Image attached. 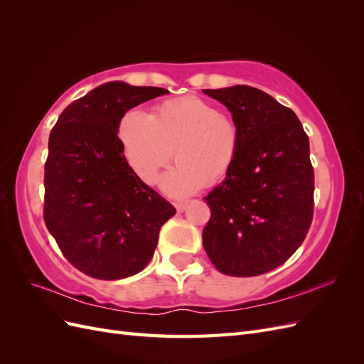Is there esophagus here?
I'll return each instance as SVG.
<instances>
[{
  "mask_svg": "<svg viewBox=\"0 0 364 364\" xmlns=\"http://www.w3.org/2000/svg\"><path fill=\"white\" fill-rule=\"evenodd\" d=\"M174 206H176V209H178V213H183L186 206H188V202H176Z\"/></svg>",
  "mask_w": 364,
  "mask_h": 364,
  "instance_id": "obj_1",
  "label": "esophagus"
}]
</instances>
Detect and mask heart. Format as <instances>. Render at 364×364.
<instances>
[{"mask_svg":"<svg viewBox=\"0 0 364 364\" xmlns=\"http://www.w3.org/2000/svg\"><path fill=\"white\" fill-rule=\"evenodd\" d=\"M118 136L129 167L153 183L174 153L176 167L161 179L171 196H186L203 183L222 181L240 153V129L232 117L199 97L167 100L147 114L129 109L121 117Z\"/></svg>","mask_w":364,"mask_h":364,"instance_id":"b5f03b06","label":"heart"}]
</instances>
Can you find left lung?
<instances>
[{
	"label": "left lung",
	"instance_id": "1",
	"mask_svg": "<svg viewBox=\"0 0 364 364\" xmlns=\"http://www.w3.org/2000/svg\"><path fill=\"white\" fill-rule=\"evenodd\" d=\"M222 102L240 129V153L205 200L211 217L203 247L220 273L257 277L302 245L314 213L310 141L291 109L257 87L203 90Z\"/></svg>",
	"mask_w": 364,
	"mask_h": 364
}]
</instances>
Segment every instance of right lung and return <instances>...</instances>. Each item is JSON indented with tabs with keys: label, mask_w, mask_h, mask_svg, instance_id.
Listing matches in <instances>:
<instances>
[{
	"label": "right lung",
	"mask_w": 364,
	"mask_h": 364,
	"mask_svg": "<svg viewBox=\"0 0 364 364\" xmlns=\"http://www.w3.org/2000/svg\"><path fill=\"white\" fill-rule=\"evenodd\" d=\"M168 91L100 85L65 107L48 139L43 222L73 266L123 279L144 269L174 206L129 167L117 135L129 109Z\"/></svg>",
	"instance_id": "1"
}]
</instances>
